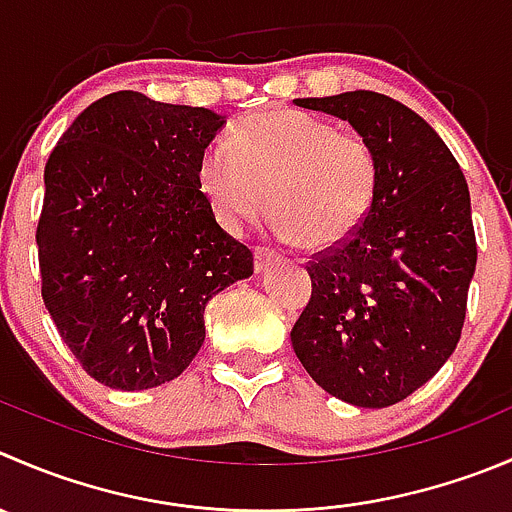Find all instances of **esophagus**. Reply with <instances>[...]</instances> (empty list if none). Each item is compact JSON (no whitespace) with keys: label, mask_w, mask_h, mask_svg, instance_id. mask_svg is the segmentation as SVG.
Masks as SVG:
<instances>
[{"label":"esophagus","mask_w":512,"mask_h":512,"mask_svg":"<svg viewBox=\"0 0 512 512\" xmlns=\"http://www.w3.org/2000/svg\"><path fill=\"white\" fill-rule=\"evenodd\" d=\"M275 260H277V255L272 250H267V247H255V270L257 272H265Z\"/></svg>","instance_id":"esophagus-1"}]
</instances>
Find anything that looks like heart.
<instances>
[{
  "mask_svg": "<svg viewBox=\"0 0 512 512\" xmlns=\"http://www.w3.org/2000/svg\"><path fill=\"white\" fill-rule=\"evenodd\" d=\"M197 180L227 232H242L270 207L277 235L322 250L347 240L370 215L380 160L362 135L282 109L252 114L230 142H212Z\"/></svg>",
  "mask_w": 512,
  "mask_h": 512,
  "instance_id": "1",
  "label": "heart"
}]
</instances>
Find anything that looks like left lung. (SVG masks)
Listing matches in <instances>:
<instances>
[{
  "mask_svg": "<svg viewBox=\"0 0 512 512\" xmlns=\"http://www.w3.org/2000/svg\"><path fill=\"white\" fill-rule=\"evenodd\" d=\"M295 104L370 140L380 187L365 222L312 255L292 347L325 393L388 408L425 385L460 340L478 262L468 182L438 132L393 97L357 89Z\"/></svg>",
  "mask_w": 512,
  "mask_h": 512,
  "instance_id": "left-lung-1",
  "label": "left lung"
}]
</instances>
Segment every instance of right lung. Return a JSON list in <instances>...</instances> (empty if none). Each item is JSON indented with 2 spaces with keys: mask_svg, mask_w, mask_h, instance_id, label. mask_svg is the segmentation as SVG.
I'll return each mask as SVG.
<instances>
[{
  "mask_svg": "<svg viewBox=\"0 0 512 512\" xmlns=\"http://www.w3.org/2000/svg\"><path fill=\"white\" fill-rule=\"evenodd\" d=\"M225 117L112 92L59 137L37 225L42 300L94 380L147 390L182 375L205 342V305L252 275L197 167Z\"/></svg>",
  "mask_w": 512,
  "mask_h": 512,
  "instance_id": "1",
  "label": "right lung"
}]
</instances>
